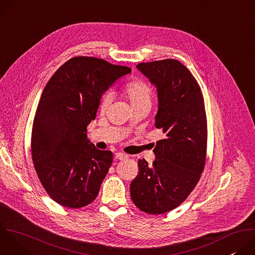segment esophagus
I'll use <instances>...</instances> for the list:
<instances>
[{"label": "esophagus", "instance_id": "obj_1", "mask_svg": "<svg viewBox=\"0 0 255 255\" xmlns=\"http://www.w3.org/2000/svg\"><path fill=\"white\" fill-rule=\"evenodd\" d=\"M126 158H128V155H126V154H124V153L117 152V153L115 154V159H118V160H124V159H126Z\"/></svg>", "mask_w": 255, "mask_h": 255}]
</instances>
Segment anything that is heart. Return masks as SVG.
<instances>
[{
    "label": "heart",
    "mask_w": 255,
    "mask_h": 255,
    "mask_svg": "<svg viewBox=\"0 0 255 255\" xmlns=\"http://www.w3.org/2000/svg\"><path fill=\"white\" fill-rule=\"evenodd\" d=\"M123 96L130 103L133 110L139 109H147L150 110L152 104V91L151 89L141 81L131 82L125 86L122 91ZM112 98L110 95H105L100 102V112L106 113L108 108L110 107Z\"/></svg>",
    "instance_id": "obj_1"
}]
</instances>
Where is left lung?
Instances as JSON below:
<instances>
[{"mask_svg": "<svg viewBox=\"0 0 255 255\" xmlns=\"http://www.w3.org/2000/svg\"><path fill=\"white\" fill-rule=\"evenodd\" d=\"M136 67L156 88L155 127L165 137L156 142L152 165L138 160L130 195L138 209L157 215L183 203L203 172L207 151L204 98L190 70L176 59L142 62Z\"/></svg>", "mask_w": 255, "mask_h": 255, "instance_id": "obj_1", "label": "left lung"}]
</instances>
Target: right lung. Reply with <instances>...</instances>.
Returning <instances> with one entry per match:
<instances>
[{
  "label": "right lung",
  "mask_w": 255,
  "mask_h": 255,
  "mask_svg": "<svg viewBox=\"0 0 255 255\" xmlns=\"http://www.w3.org/2000/svg\"><path fill=\"white\" fill-rule=\"evenodd\" d=\"M130 72L127 66L78 56L45 86L33 122L32 159L43 188L59 205L78 209L97 198L113 153L96 148L87 127L104 93Z\"/></svg>",
  "instance_id": "1"
}]
</instances>
